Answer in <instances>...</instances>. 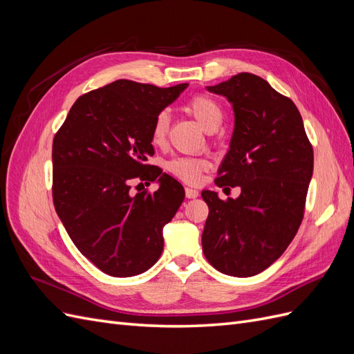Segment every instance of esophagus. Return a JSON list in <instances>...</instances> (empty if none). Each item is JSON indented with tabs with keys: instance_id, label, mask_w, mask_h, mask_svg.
Wrapping results in <instances>:
<instances>
[{
	"instance_id": "esophagus-1",
	"label": "esophagus",
	"mask_w": 354,
	"mask_h": 354,
	"mask_svg": "<svg viewBox=\"0 0 354 354\" xmlns=\"http://www.w3.org/2000/svg\"><path fill=\"white\" fill-rule=\"evenodd\" d=\"M198 195H199V192H198L196 189L186 187V198H189V199H195V198H198Z\"/></svg>"
}]
</instances>
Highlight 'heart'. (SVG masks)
Masks as SVG:
<instances>
[{
    "label": "heart",
    "mask_w": 354,
    "mask_h": 354,
    "mask_svg": "<svg viewBox=\"0 0 354 354\" xmlns=\"http://www.w3.org/2000/svg\"><path fill=\"white\" fill-rule=\"evenodd\" d=\"M187 112L195 118L196 122L203 130L211 133L216 131L223 122L224 112L218 102L211 99L205 94H196L187 102ZM169 120L165 112L156 115L152 124L151 142L153 146H162L168 134ZM167 171H169L174 177L189 185H196L201 181L202 173L209 168V160L202 156H177L169 159L165 164Z\"/></svg>",
    "instance_id": "obj_1"
}]
</instances>
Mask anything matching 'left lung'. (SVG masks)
<instances>
[{
  "label": "left lung",
  "instance_id": "obj_1",
  "mask_svg": "<svg viewBox=\"0 0 354 354\" xmlns=\"http://www.w3.org/2000/svg\"><path fill=\"white\" fill-rule=\"evenodd\" d=\"M207 90L224 95L234 112L216 185L239 186L241 195L223 201L216 192H202L209 208L202 251L218 272L250 277L279 259L298 232L313 147L294 102L266 80L242 72Z\"/></svg>",
  "mask_w": 354,
  "mask_h": 354
}]
</instances>
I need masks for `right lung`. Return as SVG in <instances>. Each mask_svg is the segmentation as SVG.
Masks as SVG:
<instances>
[{
    "label": "right lung",
    "instance_id": "1",
    "mask_svg": "<svg viewBox=\"0 0 354 354\" xmlns=\"http://www.w3.org/2000/svg\"><path fill=\"white\" fill-rule=\"evenodd\" d=\"M186 87L118 80L78 97L53 140L56 212L80 252L106 274H140L162 254V229L185 189L145 162L155 153L156 115ZM133 178L158 179L160 189L131 196Z\"/></svg>",
    "mask_w": 354,
    "mask_h": 354
}]
</instances>
